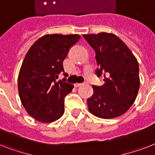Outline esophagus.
I'll list each match as a JSON object with an SVG mask.
<instances>
[{
  "label": "esophagus",
  "instance_id": "obj_1",
  "mask_svg": "<svg viewBox=\"0 0 155 155\" xmlns=\"http://www.w3.org/2000/svg\"><path fill=\"white\" fill-rule=\"evenodd\" d=\"M84 84V83H76V84H75V87H80V86H81V85Z\"/></svg>",
  "mask_w": 155,
  "mask_h": 155
}]
</instances>
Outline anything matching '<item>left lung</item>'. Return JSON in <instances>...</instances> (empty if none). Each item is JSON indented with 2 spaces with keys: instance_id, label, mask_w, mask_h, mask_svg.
I'll list each match as a JSON object with an SVG mask.
<instances>
[{
  "instance_id": "left-lung-1",
  "label": "left lung",
  "mask_w": 155,
  "mask_h": 155,
  "mask_svg": "<svg viewBox=\"0 0 155 155\" xmlns=\"http://www.w3.org/2000/svg\"><path fill=\"white\" fill-rule=\"evenodd\" d=\"M96 53L97 77L102 86L93 85V95L87 101L92 114L104 119L122 115L131 107L140 86L139 67L128 47L113 34L84 35Z\"/></svg>"
}]
</instances>
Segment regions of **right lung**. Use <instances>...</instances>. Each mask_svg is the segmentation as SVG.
I'll list each match as a JSON object with an SVG mask.
<instances>
[{
	"mask_svg": "<svg viewBox=\"0 0 155 155\" xmlns=\"http://www.w3.org/2000/svg\"><path fill=\"white\" fill-rule=\"evenodd\" d=\"M78 35H47L31 46L18 75V92L21 104L32 117L44 123L58 120L64 113V98L74 85L67 77L63 62L71 47L80 40Z\"/></svg>",
	"mask_w": 155,
	"mask_h": 155,
	"instance_id": "add662e5",
	"label": "right lung"
}]
</instances>
